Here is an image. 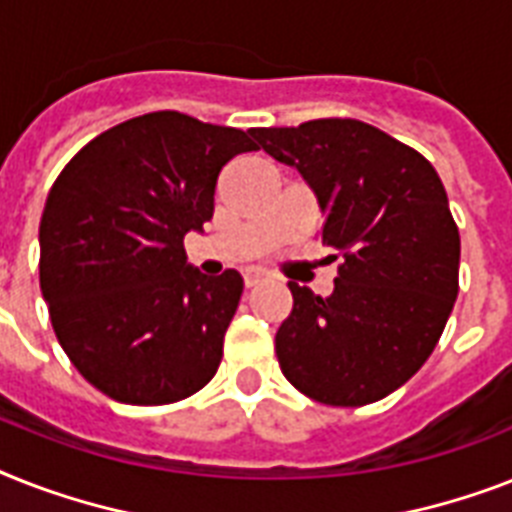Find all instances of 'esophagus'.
<instances>
[{
  "label": "esophagus",
  "instance_id": "1",
  "mask_svg": "<svg viewBox=\"0 0 512 512\" xmlns=\"http://www.w3.org/2000/svg\"><path fill=\"white\" fill-rule=\"evenodd\" d=\"M260 281H263V273H260V270H244V286H247V289L257 286Z\"/></svg>",
  "mask_w": 512,
  "mask_h": 512
}]
</instances>
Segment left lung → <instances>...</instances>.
I'll list each match as a JSON object with an SVG mask.
<instances>
[{"label":"left lung","mask_w":512,"mask_h":512,"mask_svg":"<svg viewBox=\"0 0 512 512\" xmlns=\"http://www.w3.org/2000/svg\"><path fill=\"white\" fill-rule=\"evenodd\" d=\"M249 136L315 191L321 239L339 257L328 297L289 281L294 307L276 334L281 371L323 405L384 400L429 360L458 297L460 234L442 178L363 120L249 128Z\"/></svg>","instance_id":"1"}]
</instances>
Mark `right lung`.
I'll return each mask as SVG.
<instances>
[{"label": "right lung", "instance_id": "1", "mask_svg": "<svg viewBox=\"0 0 512 512\" xmlns=\"http://www.w3.org/2000/svg\"><path fill=\"white\" fill-rule=\"evenodd\" d=\"M244 131L176 110L131 118L62 168L39 226L54 334L91 386L126 405L186 400L215 376L244 281L202 276L184 236L213 218Z\"/></svg>", "mask_w": 512, "mask_h": 512}]
</instances>
